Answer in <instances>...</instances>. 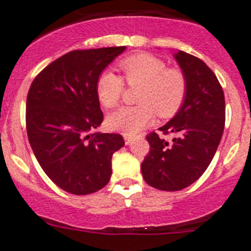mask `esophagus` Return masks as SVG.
<instances>
[{
    "label": "esophagus",
    "instance_id": "34e87169",
    "mask_svg": "<svg viewBox=\"0 0 251 251\" xmlns=\"http://www.w3.org/2000/svg\"><path fill=\"white\" fill-rule=\"evenodd\" d=\"M124 142H126V144H127V145L132 144L133 138H132V137H126V138H124Z\"/></svg>",
    "mask_w": 251,
    "mask_h": 251
}]
</instances>
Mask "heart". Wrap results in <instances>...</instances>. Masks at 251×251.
I'll return each instance as SVG.
<instances>
[{
    "label": "heart",
    "instance_id": "1",
    "mask_svg": "<svg viewBox=\"0 0 251 251\" xmlns=\"http://www.w3.org/2000/svg\"><path fill=\"white\" fill-rule=\"evenodd\" d=\"M128 85H142L138 95L140 104L121 107L108 114L107 127L126 135H134L149 126L156 112L171 117L180 109L187 94V81L177 69H168L165 61L151 54H137L118 63ZM124 91L123 78L111 70L100 75L96 83L99 101L112 108Z\"/></svg>",
    "mask_w": 251,
    "mask_h": 251
}]
</instances>
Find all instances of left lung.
<instances>
[{
    "mask_svg": "<svg viewBox=\"0 0 251 251\" xmlns=\"http://www.w3.org/2000/svg\"><path fill=\"white\" fill-rule=\"evenodd\" d=\"M174 56L187 81V94L175 117L159 130L175 138L169 144L150 133V151L142 163L145 182L161 191L182 190L201 177L216 154L226 122L224 94L213 71L185 51Z\"/></svg>",
    "mask_w": 251,
    "mask_h": 251,
    "instance_id": "8db88e82",
    "label": "left lung"
}]
</instances>
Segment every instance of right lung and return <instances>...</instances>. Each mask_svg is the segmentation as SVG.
<instances>
[{
  "instance_id": "obj_1",
  "label": "right lung",
  "mask_w": 251,
  "mask_h": 251,
  "mask_svg": "<svg viewBox=\"0 0 251 251\" xmlns=\"http://www.w3.org/2000/svg\"><path fill=\"white\" fill-rule=\"evenodd\" d=\"M126 47L73 50L43 69L30 85L25 124L33 152L52 182L73 195L108 183L121 134L90 133L100 127L96 83Z\"/></svg>"
}]
</instances>
